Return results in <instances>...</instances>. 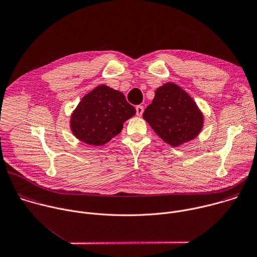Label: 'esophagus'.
Wrapping results in <instances>:
<instances>
[{
  "instance_id": "esophagus-1",
  "label": "esophagus",
  "mask_w": 257,
  "mask_h": 257,
  "mask_svg": "<svg viewBox=\"0 0 257 257\" xmlns=\"http://www.w3.org/2000/svg\"><path fill=\"white\" fill-rule=\"evenodd\" d=\"M143 111H144L143 106H140V105H139V106L136 107V115H137V116L140 117V116L143 114Z\"/></svg>"
}]
</instances>
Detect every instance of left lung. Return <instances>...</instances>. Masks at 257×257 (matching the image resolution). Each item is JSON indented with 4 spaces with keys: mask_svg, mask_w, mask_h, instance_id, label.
Returning a JSON list of instances; mask_svg holds the SVG:
<instances>
[{
    "mask_svg": "<svg viewBox=\"0 0 257 257\" xmlns=\"http://www.w3.org/2000/svg\"><path fill=\"white\" fill-rule=\"evenodd\" d=\"M143 118L164 142L174 147L195 139L204 126V116L196 102L174 82L156 89Z\"/></svg>",
    "mask_w": 257,
    "mask_h": 257,
    "instance_id": "1",
    "label": "left lung"
}]
</instances>
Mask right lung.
<instances>
[{"label":"right lung","instance_id":"right-lung-1","mask_svg":"<svg viewBox=\"0 0 257 257\" xmlns=\"http://www.w3.org/2000/svg\"><path fill=\"white\" fill-rule=\"evenodd\" d=\"M136 114L123 93L100 84L85 95L70 116V130L81 142L100 146L117 136Z\"/></svg>","mask_w":257,"mask_h":257}]
</instances>
